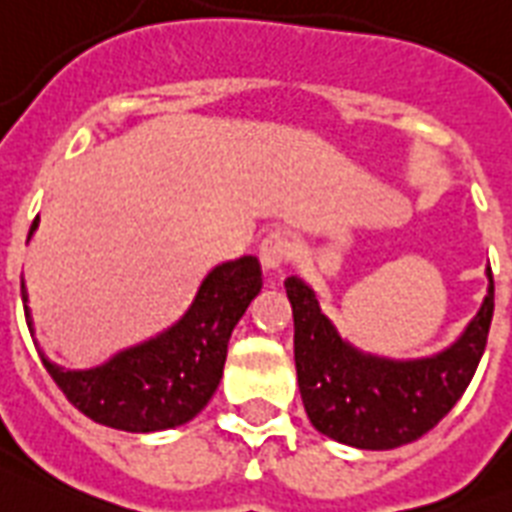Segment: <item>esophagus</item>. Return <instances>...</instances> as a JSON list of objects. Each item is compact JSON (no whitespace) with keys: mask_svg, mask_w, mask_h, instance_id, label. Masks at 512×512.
<instances>
[{"mask_svg":"<svg viewBox=\"0 0 512 512\" xmlns=\"http://www.w3.org/2000/svg\"><path fill=\"white\" fill-rule=\"evenodd\" d=\"M290 256H293V240L287 238L285 232H269V235L261 240L259 259L261 264H264V269H269V272L282 269V266L290 261Z\"/></svg>","mask_w":512,"mask_h":512,"instance_id":"34e87169","label":"esophagus"}]
</instances>
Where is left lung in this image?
<instances>
[{"label": "left lung", "mask_w": 512, "mask_h": 512, "mask_svg": "<svg viewBox=\"0 0 512 512\" xmlns=\"http://www.w3.org/2000/svg\"><path fill=\"white\" fill-rule=\"evenodd\" d=\"M487 280L481 308L458 340L434 356L387 358L345 340L319 306L314 287L287 277L298 387L316 432L358 450H392L434 429L466 392L487 348L494 314L489 266Z\"/></svg>", "instance_id": "obj_1"}]
</instances>
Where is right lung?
Returning a JSON list of instances; mask_svg holds the SVG:
<instances>
[{
  "label": "right lung",
  "instance_id": "add662e5",
  "mask_svg": "<svg viewBox=\"0 0 512 512\" xmlns=\"http://www.w3.org/2000/svg\"><path fill=\"white\" fill-rule=\"evenodd\" d=\"M36 227L38 217L28 240ZM261 285L259 259L240 256L206 274L188 311L172 327L114 353L94 369H65L49 361L44 350L38 356L65 398L96 424L133 434L175 429L204 411L217 392L232 329L261 293ZM20 295L33 337L23 280Z\"/></svg>",
  "mask_w": 512,
  "mask_h": 512
}]
</instances>
